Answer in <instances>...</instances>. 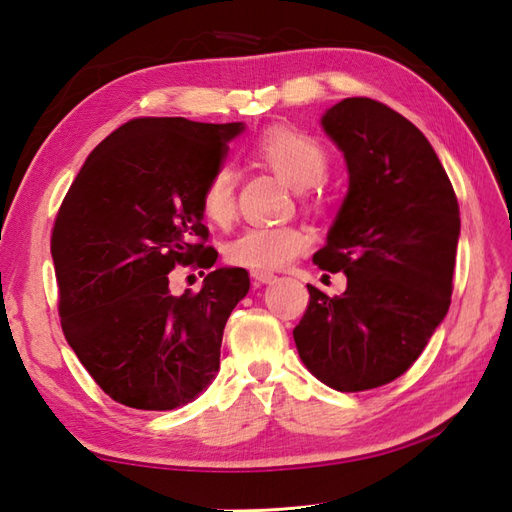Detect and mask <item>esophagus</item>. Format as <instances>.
Returning a JSON list of instances; mask_svg holds the SVG:
<instances>
[{
  "mask_svg": "<svg viewBox=\"0 0 512 512\" xmlns=\"http://www.w3.org/2000/svg\"><path fill=\"white\" fill-rule=\"evenodd\" d=\"M253 281H255V286H264V284H273V281H277V275H273V273H262V270H255L253 275Z\"/></svg>",
  "mask_w": 512,
  "mask_h": 512,
  "instance_id": "34e87169",
  "label": "esophagus"
}]
</instances>
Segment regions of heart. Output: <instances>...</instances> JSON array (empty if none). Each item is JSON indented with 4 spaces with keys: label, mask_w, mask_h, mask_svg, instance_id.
<instances>
[{
    "label": "heart",
    "mask_w": 512,
    "mask_h": 512,
    "mask_svg": "<svg viewBox=\"0 0 512 512\" xmlns=\"http://www.w3.org/2000/svg\"><path fill=\"white\" fill-rule=\"evenodd\" d=\"M255 156L299 191L319 184L330 167L328 151L317 138L297 129L275 127L257 140ZM237 173L231 165L217 167L206 180L200 206L213 224H228L235 215ZM310 246V237L297 226H248L226 246V259L250 270H281Z\"/></svg>",
    "instance_id": "1"
}]
</instances>
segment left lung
<instances>
[{
	"instance_id": "left-lung-1",
	"label": "left lung",
	"mask_w": 512,
	"mask_h": 512,
	"mask_svg": "<svg viewBox=\"0 0 512 512\" xmlns=\"http://www.w3.org/2000/svg\"><path fill=\"white\" fill-rule=\"evenodd\" d=\"M343 151L350 187L312 262L343 270L347 288L310 303L292 332L303 365L336 391H365L405 374L447 317L460 209L420 129L391 107L343 99L321 118Z\"/></svg>"
}]
</instances>
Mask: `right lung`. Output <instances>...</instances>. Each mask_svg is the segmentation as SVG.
Listing matches in <instances>:
<instances>
[{
  "label": "right lung",
  "mask_w": 512,
  "mask_h": 512,
  "mask_svg": "<svg viewBox=\"0 0 512 512\" xmlns=\"http://www.w3.org/2000/svg\"><path fill=\"white\" fill-rule=\"evenodd\" d=\"M244 123L134 118L85 160L52 228L65 341L125 407L187 405L220 369L224 325L246 297L244 268H213L200 195ZM176 265L211 267L173 298Z\"/></svg>",
  "instance_id": "add662e5"
}]
</instances>
